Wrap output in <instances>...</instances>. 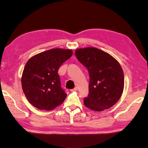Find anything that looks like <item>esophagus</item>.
I'll return each instance as SVG.
<instances>
[{
  "label": "esophagus",
  "instance_id": "obj_1",
  "mask_svg": "<svg viewBox=\"0 0 148 148\" xmlns=\"http://www.w3.org/2000/svg\"><path fill=\"white\" fill-rule=\"evenodd\" d=\"M78 90V88L77 87H75V88H73V89H71V92H73V91H77Z\"/></svg>",
  "mask_w": 148,
  "mask_h": 148
}]
</instances>
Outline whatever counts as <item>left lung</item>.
Masks as SVG:
<instances>
[{"instance_id":"8db88e82","label":"left lung","mask_w":148,"mask_h":148,"mask_svg":"<svg viewBox=\"0 0 148 148\" xmlns=\"http://www.w3.org/2000/svg\"><path fill=\"white\" fill-rule=\"evenodd\" d=\"M75 56L89 75V95L84 99V106L99 112L115 105L124 88L123 71L119 62L96 47L78 49Z\"/></svg>"}]
</instances>
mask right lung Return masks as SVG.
<instances>
[{"label":"right lung","mask_w":148,"mask_h":148,"mask_svg":"<svg viewBox=\"0 0 148 148\" xmlns=\"http://www.w3.org/2000/svg\"><path fill=\"white\" fill-rule=\"evenodd\" d=\"M72 54L71 49L56 48L38 53L26 62L21 85L31 104L39 110H52L63 103L66 94L57 71Z\"/></svg>","instance_id":"right-lung-1"}]
</instances>
